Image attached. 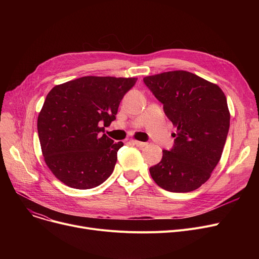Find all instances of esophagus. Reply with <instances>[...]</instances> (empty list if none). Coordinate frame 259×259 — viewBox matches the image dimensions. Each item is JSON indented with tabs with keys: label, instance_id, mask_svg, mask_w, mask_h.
<instances>
[{
	"label": "esophagus",
	"instance_id": "obj_1",
	"mask_svg": "<svg viewBox=\"0 0 259 259\" xmlns=\"http://www.w3.org/2000/svg\"><path fill=\"white\" fill-rule=\"evenodd\" d=\"M132 142H133L134 145H137L138 147H141V148L148 146V144H147V143H144V142H140V141H132Z\"/></svg>",
	"mask_w": 259,
	"mask_h": 259
}]
</instances>
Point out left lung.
<instances>
[{
	"label": "left lung",
	"mask_w": 259,
	"mask_h": 259,
	"mask_svg": "<svg viewBox=\"0 0 259 259\" xmlns=\"http://www.w3.org/2000/svg\"><path fill=\"white\" fill-rule=\"evenodd\" d=\"M144 83L176 127L173 148L162 151L149 171L167 191H193L210 179L222 157L230 127L226 95L216 84L184 70L146 76Z\"/></svg>",
	"instance_id": "obj_1"
}]
</instances>
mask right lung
Wrapping results in <instances>:
<instances>
[{
  "label": "right lung",
  "mask_w": 259,
  "mask_h": 259,
  "mask_svg": "<svg viewBox=\"0 0 259 259\" xmlns=\"http://www.w3.org/2000/svg\"><path fill=\"white\" fill-rule=\"evenodd\" d=\"M137 77L83 76L54 86L37 117L46 165L66 186L86 190L113 172L121 142L104 133Z\"/></svg>",
  "instance_id": "1"
}]
</instances>
